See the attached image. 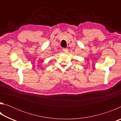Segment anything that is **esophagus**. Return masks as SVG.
I'll return each mask as SVG.
<instances>
[{
    "mask_svg": "<svg viewBox=\"0 0 121 121\" xmlns=\"http://www.w3.org/2000/svg\"><path fill=\"white\" fill-rule=\"evenodd\" d=\"M63 52H65V53H67V52H68V48H63Z\"/></svg>",
    "mask_w": 121,
    "mask_h": 121,
    "instance_id": "34e87169",
    "label": "esophagus"
}]
</instances>
